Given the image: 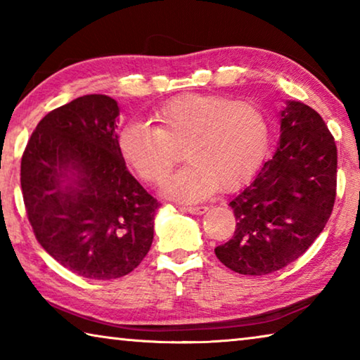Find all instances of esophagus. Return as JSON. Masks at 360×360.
<instances>
[{
    "mask_svg": "<svg viewBox=\"0 0 360 360\" xmlns=\"http://www.w3.org/2000/svg\"><path fill=\"white\" fill-rule=\"evenodd\" d=\"M208 210V206H184V211L191 212V214H203V212Z\"/></svg>",
    "mask_w": 360,
    "mask_h": 360,
    "instance_id": "esophagus-1",
    "label": "esophagus"
}]
</instances>
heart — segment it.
<instances>
[{
	"label": "heart",
	"instance_id": "1",
	"mask_svg": "<svg viewBox=\"0 0 360 360\" xmlns=\"http://www.w3.org/2000/svg\"><path fill=\"white\" fill-rule=\"evenodd\" d=\"M155 127L125 125L119 148L144 182L158 186L181 160L188 165L165 186L169 197L193 202L221 187L230 191L257 172L270 146V125L251 101L187 94L167 101L152 114Z\"/></svg>",
	"mask_w": 360,
	"mask_h": 360
}]
</instances>
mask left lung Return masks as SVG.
Wrapping results in <instances>:
<instances>
[{
	"label": "left lung",
	"mask_w": 360,
	"mask_h": 360,
	"mask_svg": "<svg viewBox=\"0 0 360 360\" xmlns=\"http://www.w3.org/2000/svg\"><path fill=\"white\" fill-rule=\"evenodd\" d=\"M337 197V144L313 108L289 101L281 139L251 184L230 202L236 229L214 252L240 275H268L313 245Z\"/></svg>",
	"instance_id": "left-lung-1"
}]
</instances>
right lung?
<instances>
[{
    "label": "right lung",
    "instance_id": "obj_1",
    "mask_svg": "<svg viewBox=\"0 0 360 360\" xmlns=\"http://www.w3.org/2000/svg\"><path fill=\"white\" fill-rule=\"evenodd\" d=\"M119 106L84 95L39 120L23 150L20 186L39 245L68 270L115 279L141 264L160 202L133 178L115 135ZM77 172L75 185L63 186Z\"/></svg>",
    "mask_w": 360,
    "mask_h": 360
}]
</instances>
